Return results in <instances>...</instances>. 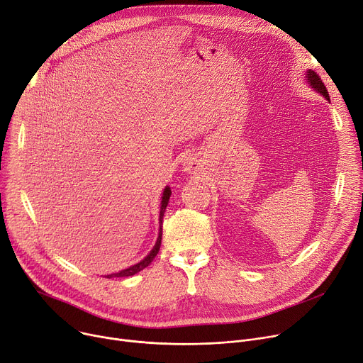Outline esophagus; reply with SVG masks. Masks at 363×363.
I'll list each match as a JSON object with an SVG mask.
<instances>
[{
  "label": "esophagus",
  "mask_w": 363,
  "mask_h": 363,
  "mask_svg": "<svg viewBox=\"0 0 363 363\" xmlns=\"http://www.w3.org/2000/svg\"><path fill=\"white\" fill-rule=\"evenodd\" d=\"M185 171L189 174H194L199 171V163L196 160H186L185 162Z\"/></svg>",
  "instance_id": "esophagus-1"
}]
</instances>
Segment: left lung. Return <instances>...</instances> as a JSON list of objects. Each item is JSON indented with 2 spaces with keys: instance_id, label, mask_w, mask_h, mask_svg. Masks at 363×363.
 Returning a JSON list of instances; mask_svg holds the SVG:
<instances>
[{
  "instance_id": "1",
  "label": "left lung",
  "mask_w": 363,
  "mask_h": 363,
  "mask_svg": "<svg viewBox=\"0 0 363 363\" xmlns=\"http://www.w3.org/2000/svg\"><path fill=\"white\" fill-rule=\"evenodd\" d=\"M305 80H306V83L315 90V91H318V93H321L324 98L330 102V96H328V91H327V89H325V86H324V83L321 82V79L318 77V74H315V72H313L312 69H306V74H305Z\"/></svg>"
}]
</instances>
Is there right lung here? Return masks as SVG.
Returning a JSON list of instances; mask_svg holds the SVG:
<instances>
[{"label": "right lung", "instance_id": "obj_1", "mask_svg": "<svg viewBox=\"0 0 363 363\" xmlns=\"http://www.w3.org/2000/svg\"><path fill=\"white\" fill-rule=\"evenodd\" d=\"M171 194H172L171 188H169V186H164V189H163V194H162V201H160V213H159V235H157V240H156V244H155L153 250L149 252V255L144 257V258H143L140 262H137V264L131 265V267H128V269H124V270H121V272H118V273H112V274H108V276H105V277H108V279H112V277H128V276H134V274H137L138 272H141L143 269H146L147 265H149V264L153 261V258L157 255V252H159V250H160V242H162V223H163V216H164V211H166V207H167L169 199H171Z\"/></svg>", "mask_w": 363, "mask_h": 363}]
</instances>
